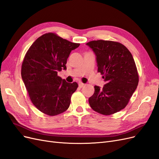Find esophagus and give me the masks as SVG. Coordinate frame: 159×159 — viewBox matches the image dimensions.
<instances>
[{"label": "esophagus", "mask_w": 159, "mask_h": 159, "mask_svg": "<svg viewBox=\"0 0 159 159\" xmlns=\"http://www.w3.org/2000/svg\"><path fill=\"white\" fill-rule=\"evenodd\" d=\"M84 84H83V83H81V82H79V84H78V85H79V87L80 88H83L84 86Z\"/></svg>", "instance_id": "34e87169"}]
</instances>
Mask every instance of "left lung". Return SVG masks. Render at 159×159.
Segmentation results:
<instances>
[{
    "label": "left lung",
    "instance_id": "1",
    "mask_svg": "<svg viewBox=\"0 0 159 159\" xmlns=\"http://www.w3.org/2000/svg\"><path fill=\"white\" fill-rule=\"evenodd\" d=\"M87 44L96 56L98 71L103 75V87L95 85L89 98L91 107L105 115L117 113L126 107L137 89L139 75L132 54L121 43L93 40Z\"/></svg>",
    "mask_w": 159,
    "mask_h": 159
}]
</instances>
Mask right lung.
Wrapping results in <instances>:
<instances>
[{"mask_svg":"<svg viewBox=\"0 0 159 159\" xmlns=\"http://www.w3.org/2000/svg\"><path fill=\"white\" fill-rule=\"evenodd\" d=\"M79 46L54 33H47L38 38L26 52L22 79L33 105L41 112L54 116L68 109L71 96L78 85L62 80L57 72L66 70L70 52Z\"/></svg>","mask_w":159,"mask_h":159,"instance_id":"obj_1","label":"right lung"}]
</instances>
